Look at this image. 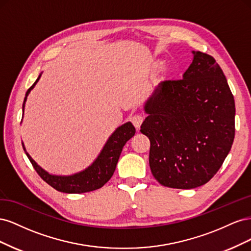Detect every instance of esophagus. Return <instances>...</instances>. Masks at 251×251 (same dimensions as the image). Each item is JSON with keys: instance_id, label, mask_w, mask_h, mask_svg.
<instances>
[{"instance_id": "esophagus-1", "label": "esophagus", "mask_w": 251, "mask_h": 251, "mask_svg": "<svg viewBox=\"0 0 251 251\" xmlns=\"http://www.w3.org/2000/svg\"><path fill=\"white\" fill-rule=\"evenodd\" d=\"M143 119H144V117H143V115L142 114H139V113H137V114H134V115L131 117V121H132V124L134 125V126L137 128L140 127V126H141V124H142V121H143Z\"/></svg>"}]
</instances>
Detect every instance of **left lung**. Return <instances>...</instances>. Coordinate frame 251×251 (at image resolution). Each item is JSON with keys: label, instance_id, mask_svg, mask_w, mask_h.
I'll return each mask as SVG.
<instances>
[{"label": "left lung", "instance_id": "left-lung-1", "mask_svg": "<svg viewBox=\"0 0 251 251\" xmlns=\"http://www.w3.org/2000/svg\"><path fill=\"white\" fill-rule=\"evenodd\" d=\"M193 54L183 78L159 83L140 126L151 142V174L172 188L207 183L234 139L235 105L225 75L211 55L200 51Z\"/></svg>", "mask_w": 251, "mask_h": 251}]
</instances>
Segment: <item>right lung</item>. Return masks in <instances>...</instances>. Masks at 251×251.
I'll return each instance as SVG.
<instances>
[{
  "label": "right lung",
  "instance_id": "add662e5",
  "mask_svg": "<svg viewBox=\"0 0 251 251\" xmlns=\"http://www.w3.org/2000/svg\"><path fill=\"white\" fill-rule=\"evenodd\" d=\"M40 77L41 75L26 92L24 103H23V111H24L27 95L35 86V83L39 81ZM135 127L131 123H126V125L119 126L105 143L101 153L94 163L89 166L87 170L75 174L73 176H53V175L48 174L40 168L33 159L28 155V153H26V155L36 173L39 174V176L45 182H47L50 186L55 188L56 191L67 194H82L92 192L102 187L111 179L114 172H115L121 151H123L126 141L130 140L135 135Z\"/></svg>",
  "mask_w": 251,
  "mask_h": 251
}]
</instances>
